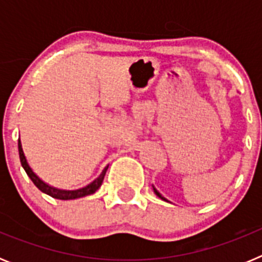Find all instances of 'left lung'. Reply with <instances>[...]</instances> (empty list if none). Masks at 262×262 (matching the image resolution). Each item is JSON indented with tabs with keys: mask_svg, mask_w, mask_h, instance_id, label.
<instances>
[{
	"mask_svg": "<svg viewBox=\"0 0 262 262\" xmlns=\"http://www.w3.org/2000/svg\"><path fill=\"white\" fill-rule=\"evenodd\" d=\"M154 191H155V194H156V195H157V196H159V198H161V200L166 201V200H165V198H164V196H163V195H161V194H160V193H159V191H157V190H156V187H154Z\"/></svg>",
	"mask_w": 262,
	"mask_h": 262,
	"instance_id": "1",
	"label": "left lung"
}]
</instances>
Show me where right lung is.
Returning <instances> with one entry per match:
<instances>
[{
    "label": "right lung",
    "instance_id": "1",
    "mask_svg": "<svg viewBox=\"0 0 262 262\" xmlns=\"http://www.w3.org/2000/svg\"><path fill=\"white\" fill-rule=\"evenodd\" d=\"M18 151H19V159H20V164H22L23 169L26 170L27 176L31 178V181L34 182L36 187H38L39 190L43 191V193L48 194L52 198H56V200H62V201H68V200H76V198H81V196L85 195H90V194L96 193L98 190V187L102 185L103 178H105L106 170H107L108 166H106L105 169L102 170V173L99 174L98 178H96L93 182H90L88 186L82 187V189H78V190H60V189H56V187H52L50 185H47L46 182H43L35 173L32 172L31 168L29 166L26 161V157H25V154H23L22 145H20V140H18Z\"/></svg>",
    "mask_w": 262,
    "mask_h": 262
}]
</instances>
